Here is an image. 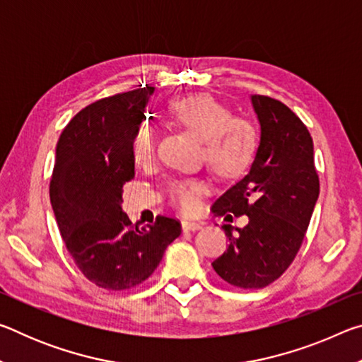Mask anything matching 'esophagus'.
I'll return each mask as SVG.
<instances>
[{"label": "esophagus", "instance_id": "esophagus-1", "mask_svg": "<svg viewBox=\"0 0 362 362\" xmlns=\"http://www.w3.org/2000/svg\"><path fill=\"white\" fill-rule=\"evenodd\" d=\"M182 228L183 231H196L203 228V223L196 222V220H182Z\"/></svg>", "mask_w": 362, "mask_h": 362}]
</instances>
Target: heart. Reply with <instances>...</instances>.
Masks as SVG:
<instances>
[{"label":"heart","mask_w":362,"mask_h":362,"mask_svg":"<svg viewBox=\"0 0 362 362\" xmlns=\"http://www.w3.org/2000/svg\"><path fill=\"white\" fill-rule=\"evenodd\" d=\"M175 119L194 136L204 140L206 159L217 174L240 175L257 150V131L244 118H231V112L211 95H188L170 107ZM132 158L139 166L148 164L155 156V131L144 122L134 132ZM206 192L201 180H174L169 185L170 199L183 211H193L198 198Z\"/></svg>","instance_id":"obj_1"}]
</instances>
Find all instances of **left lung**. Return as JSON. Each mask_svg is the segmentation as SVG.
Returning <instances> with one entry per match:
<instances>
[{"label": "left lung", "instance_id": "8db88e82", "mask_svg": "<svg viewBox=\"0 0 362 362\" xmlns=\"http://www.w3.org/2000/svg\"><path fill=\"white\" fill-rule=\"evenodd\" d=\"M260 140L247 175L220 196L216 216H247L244 228L223 225L230 244L212 262L220 278L243 289L272 284L296 259L320 196L313 139L289 107L250 95Z\"/></svg>", "mask_w": 362, "mask_h": 362}]
</instances>
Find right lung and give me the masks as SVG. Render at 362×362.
I'll return each instance as SVG.
<instances>
[{"label": "right lung", "instance_id": "obj_1", "mask_svg": "<svg viewBox=\"0 0 362 362\" xmlns=\"http://www.w3.org/2000/svg\"><path fill=\"white\" fill-rule=\"evenodd\" d=\"M153 93L146 84L90 103L57 142L49 194L60 235L84 276L108 291L144 283L182 231L164 216L132 225L121 206L122 185L136 175L132 137Z\"/></svg>", "mask_w": 362, "mask_h": 362}]
</instances>
